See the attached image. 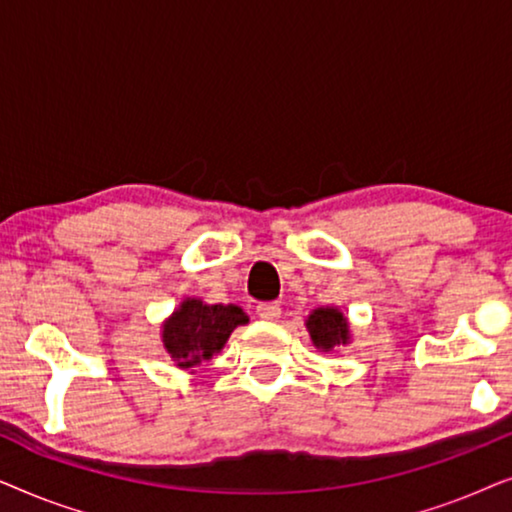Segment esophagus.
<instances>
[{
	"label": "esophagus",
	"mask_w": 512,
	"mask_h": 512,
	"mask_svg": "<svg viewBox=\"0 0 512 512\" xmlns=\"http://www.w3.org/2000/svg\"><path fill=\"white\" fill-rule=\"evenodd\" d=\"M256 314L261 319L275 321V319H279V314H282V307H279L277 303H261V305H256Z\"/></svg>",
	"instance_id": "1"
}]
</instances>
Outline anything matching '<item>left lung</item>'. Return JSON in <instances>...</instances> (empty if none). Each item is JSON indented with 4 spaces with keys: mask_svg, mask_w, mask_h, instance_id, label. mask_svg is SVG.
Here are the masks:
<instances>
[{
    "mask_svg": "<svg viewBox=\"0 0 512 512\" xmlns=\"http://www.w3.org/2000/svg\"><path fill=\"white\" fill-rule=\"evenodd\" d=\"M305 328L307 333H310L312 345L321 349V352H333L335 347L349 345V342H352L349 319L340 307H314V310L307 314Z\"/></svg>",
    "mask_w": 512,
    "mask_h": 512,
    "instance_id": "8db88e82",
    "label": "left lung"
}]
</instances>
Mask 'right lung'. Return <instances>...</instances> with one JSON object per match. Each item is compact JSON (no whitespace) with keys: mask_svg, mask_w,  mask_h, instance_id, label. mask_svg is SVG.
<instances>
[{"mask_svg":"<svg viewBox=\"0 0 512 512\" xmlns=\"http://www.w3.org/2000/svg\"><path fill=\"white\" fill-rule=\"evenodd\" d=\"M249 324L247 312L237 305H209L202 298H184L163 321L160 340L165 354L181 370L198 368L219 354L237 326Z\"/></svg>","mask_w":512,"mask_h":512,"instance_id":"right-lung-1","label":"right lung"}]
</instances>
